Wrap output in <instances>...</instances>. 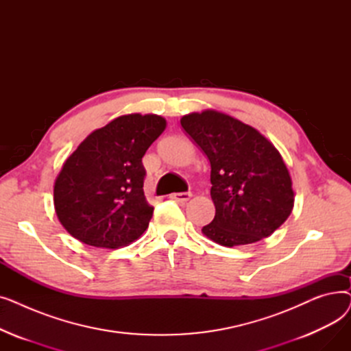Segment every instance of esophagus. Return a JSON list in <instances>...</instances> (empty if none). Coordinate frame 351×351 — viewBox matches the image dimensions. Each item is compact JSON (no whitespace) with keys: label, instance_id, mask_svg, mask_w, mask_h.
<instances>
[{"label":"esophagus","instance_id":"34e87169","mask_svg":"<svg viewBox=\"0 0 351 351\" xmlns=\"http://www.w3.org/2000/svg\"><path fill=\"white\" fill-rule=\"evenodd\" d=\"M191 193H185V192H182V193H172L171 195V197L173 199V200H176V202H182V204H183V202H188L189 199H191Z\"/></svg>","mask_w":351,"mask_h":351}]
</instances>
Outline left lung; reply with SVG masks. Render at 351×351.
I'll return each instance as SVG.
<instances>
[{
    "mask_svg": "<svg viewBox=\"0 0 351 351\" xmlns=\"http://www.w3.org/2000/svg\"><path fill=\"white\" fill-rule=\"evenodd\" d=\"M180 125L210 162L216 213L202 233L233 247L259 242L286 222L294 205L293 183L265 135L215 109L182 117Z\"/></svg>",
    "mask_w": 351,
    "mask_h": 351,
    "instance_id": "obj_1",
    "label": "left lung"
}]
</instances>
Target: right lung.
<instances>
[{
    "label": "right lung",
    "mask_w": 351,
    "mask_h": 351,
    "mask_svg": "<svg viewBox=\"0 0 351 351\" xmlns=\"http://www.w3.org/2000/svg\"><path fill=\"white\" fill-rule=\"evenodd\" d=\"M155 114H129L90 132L53 183L55 213L80 242L105 249L132 243L149 226L143 193L145 152L165 131Z\"/></svg>",
    "instance_id": "right-lung-1"
}]
</instances>
